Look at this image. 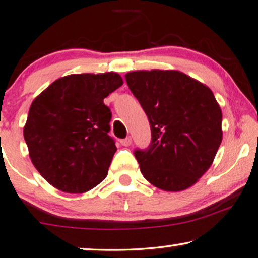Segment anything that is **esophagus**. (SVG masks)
<instances>
[{"label": "esophagus", "instance_id": "34e87169", "mask_svg": "<svg viewBox=\"0 0 258 258\" xmlns=\"http://www.w3.org/2000/svg\"><path fill=\"white\" fill-rule=\"evenodd\" d=\"M120 142L122 145H124V147H129V145L133 143V138L130 136H126L125 138H123V140H121Z\"/></svg>", "mask_w": 258, "mask_h": 258}]
</instances>
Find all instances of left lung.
Segmentation results:
<instances>
[{"instance_id":"left-lung-1","label":"left lung","mask_w":258,"mask_h":258,"mask_svg":"<svg viewBox=\"0 0 258 258\" xmlns=\"http://www.w3.org/2000/svg\"><path fill=\"white\" fill-rule=\"evenodd\" d=\"M125 80L150 123V144L134 151L142 174L164 191L196 184L222 141V113L213 92L179 71H135Z\"/></svg>"}]
</instances>
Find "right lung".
Returning a JSON list of instances; mask_svg holds the SVG:
<instances>
[{
	"label": "right lung",
	"instance_id": "add662e5",
	"mask_svg": "<svg viewBox=\"0 0 258 258\" xmlns=\"http://www.w3.org/2000/svg\"><path fill=\"white\" fill-rule=\"evenodd\" d=\"M122 84L114 72L71 74L33 100L24 140L32 164L55 188L84 193L107 177L116 145L103 99Z\"/></svg>",
	"mask_w": 258,
	"mask_h": 258
}]
</instances>
